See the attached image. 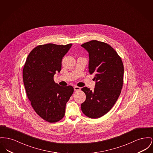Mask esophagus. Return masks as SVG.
I'll return each mask as SVG.
<instances>
[{
  "label": "esophagus",
  "mask_w": 153,
  "mask_h": 153,
  "mask_svg": "<svg viewBox=\"0 0 153 153\" xmlns=\"http://www.w3.org/2000/svg\"><path fill=\"white\" fill-rule=\"evenodd\" d=\"M80 90H81V88L79 87H77V86H74V91H80Z\"/></svg>",
  "instance_id": "esophagus-1"
}]
</instances>
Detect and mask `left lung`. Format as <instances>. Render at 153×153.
Listing matches in <instances>:
<instances>
[{
  "label": "left lung",
  "instance_id": "1",
  "mask_svg": "<svg viewBox=\"0 0 153 153\" xmlns=\"http://www.w3.org/2000/svg\"><path fill=\"white\" fill-rule=\"evenodd\" d=\"M81 46L88 53V72L95 80L94 91L86 87L81 88L86 95L81 110L89 118H98L110 110L120 95L124 65L117 52L107 43L91 40Z\"/></svg>",
  "mask_w": 153,
  "mask_h": 153
}]
</instances>
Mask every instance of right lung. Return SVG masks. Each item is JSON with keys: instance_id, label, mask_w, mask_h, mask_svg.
Segmentation results:
<instances>
[{"instance_id": "right-lung-1", "label": "right lung", "mask_w": 153, "mask_h": 153, "mask_svg": "<svg viewBox=\"0 0 153 153\" xmlns=\"http://www.w3.org/2000/svg\"><path fill=\"white\" fill-rule=\"evenodd\" d=\"M72 45H38L28 55L23 69V81L31 105L49 123L63 118L66 104L74 91L71 85L62 87L54 80V74L61 71L62 59Z\"/></svg>"}]
</instances>
